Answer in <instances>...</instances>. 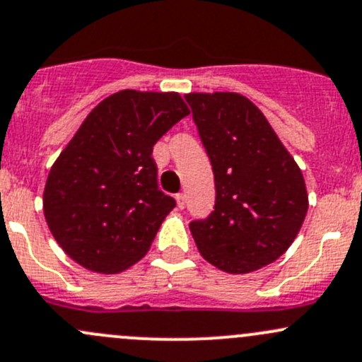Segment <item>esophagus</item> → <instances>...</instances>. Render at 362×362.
<instances>
[{
    "label": "esophagus",
    "mask_w": 362,
    "mask_h": 362,
    "mask_svg": "<svg viewBox=\"0 0 362 362\" xmlns=\"http://www.w3.org/2000/svg\"><path fill=\"white\" fill-rule=\"evenodd\" d=\"M175 197H177V206L182 210V208L185 206V194L180 192V194H177V196H175Z\"/></svg>",
    "instance_id": "esophagus-1"
}]
</instances>
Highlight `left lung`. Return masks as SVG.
Returning a JSON list of instances; mask_svg holds the SVG:
<instances>
[{"label":"left lung","mask_w":362,"mask_h":362,"mask_svg":"<svg viewBox=\"0 0 362 362\" xmlns=\"http://www.w3.org/2000/svg\"><path fill=\"white\" fill-rule=\"evenodd\" d=\"M215 175V206L189 229L204 260L229 274L272 264L295 241L309 197L295 159L239 93L185 95Z\"/></svg>","instance_id":"left-lung-1"}]
</instances>
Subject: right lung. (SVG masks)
<instances>
[{
	"label": "right lung",
	"mask_w": 362,
	"mask_h": 362,
	"mask_svg": "<svg viewBox=\"0 0 362 362\" xmlns=\"http://www.w3.org/2000/svg\"><path fill=\"white\" fill-rule=\"evenodd\" d=\"M187 114L175 91L123 90L86 116L43 192L48 227L72 260L116 274L149 251L177 204L159 191L152 147Z\"/></svg>",
	"instance_id": "1"
}]
</instances>
